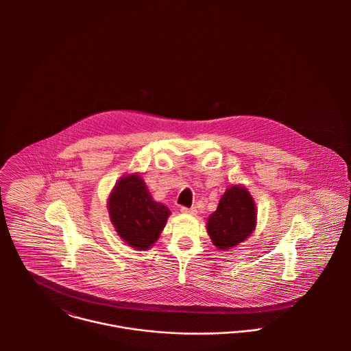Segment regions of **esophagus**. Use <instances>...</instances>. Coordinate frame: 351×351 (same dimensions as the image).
Listing matches in <instances>:
<instances>
[{"mask_svg":"<svg viewBox=\"0 0 351 351\" xmlns=\"http://www.w3.org/2000/svg\"><path fill=\"white\" fill-rule=\"evenodd\" d=\"M181 212L182 213H188V215H195L196 213V208H193V206H191V208L181 206Z\"/></svg>","mask_w":351,"mask_h":351,"instance_id":"34e87169","label":"esophagus"}]
</instances>
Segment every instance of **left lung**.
Instances as JSON below:
<instances>
[{
  "label": "left lung",
  "mask_w": 351,
  "mask_h": 351,
  "mask_svg": "<svg viewBox=\"0 0 351 351\" xmlns=\"http://www.w3.org/2000/svg\"><path fill=\"white\" fill-rule=\"evenodd\" d=\"M256 220L255 204L247 189L242 186H231L221 196L217 209L210 215L206 228L216 247L228 250L254 231Z\"/></svg>",
  "instance_id": "obj_1"
}]
</instances>
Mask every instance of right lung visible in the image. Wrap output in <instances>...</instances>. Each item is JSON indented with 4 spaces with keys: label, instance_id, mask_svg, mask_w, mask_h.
Segmentation results:
<instances>
[{
    "label": "right lung",
    "instance_id": "right-lung-1",
    "mask_svg": "<svg viewBox=\"0 0 351 351\" xmlns=\"http://www.w3.org/2000/svg\"><path fill=\"white\" fill-rule=\"evenodd\" d=\"M108 208L120 238L138 250H147L159 238L170 215L166 205L154 201L145 181L136 174L117 182Z\"/></svg>",
    "mask_w": 351,
    "mask_h": 351
}]
</instances>
